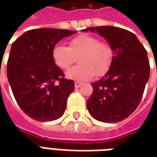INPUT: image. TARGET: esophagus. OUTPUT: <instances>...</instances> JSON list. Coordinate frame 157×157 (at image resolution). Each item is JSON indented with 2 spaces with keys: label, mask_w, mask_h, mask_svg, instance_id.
Here are the masks:
<instances>
[{
  "label": "esophagus",
  "mask_w": 157,
  "mask_h": 157,
  "mask_svg": "<svg viewBox=\"0 0 157 157\" xmlns=\"http://www.w3.org/2000/svg\"><path fill=\"white\" fill-rule=\"evenodd\" d=\"M82 85V82H75V88H79Z\"/></svg>",
  "instance_id": "1"
}]
</instances>
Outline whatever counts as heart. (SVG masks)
Listing matches in <instances>:
<instances>
[{
    "label": "heart",
    "mask_w": 157,
    "mask_h": 157,
    "mask_svg": "<svg viewBox=\"0 0 157 157\" xmlns=\"http://www.w3.org/2000/svg\"><path fill=\"white\" fill-rule=\"evenodd\" d=\"M78 57L80 64L67 71L68 78L86 81L100 75L109 70L113 59V48L109 43L99 41L95 36L83 33L69 42L68 47L56 44L53 48L52 57L55 65L63 71L68 70Z\"/></svg>",
    "instance_id": "1"
}]
</instances>
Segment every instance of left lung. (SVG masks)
I'll return each instance as SVG.
<instances>
[{"label": "left lung", "mask_w": 157, "mask_h": 157, "mask_svg": "<svg viewBox=\"0 0 157 157\" xmlns=\"http://www.w3.org/2000/svg\"><path fill=\"white\" fill-rule=\"evenodd\" d=\"M82 31L97 32L108 40L113 52L109 71L92 83L93 92L86 102L87 109L98 121H122L135 112L141 101L150 77L147 51L126 29L101 26Z\"/></svg>", "instance_id": "left-lung-1"}]
</instances>
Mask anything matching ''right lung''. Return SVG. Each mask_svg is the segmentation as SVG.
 I'll list each match as a JSON object with an SVG mask.
<instances>
[{"mask_svg": "<svg viewBox=\"0 0 157 157\" xmlns=\"http://www.w3.org/2000/svg\"><path fill=\"white\" fill-rule=\"evenodd\" d=\"M75 33L58 29H32L12 43L7 78L17 104L33 119L52 121L65 113L75 83L65 78L55 65L52 51L59 41Z\"/></svg>", "mask_w": 157, "mask_h": 157, "instance_id": "add662e5", "label": "right lung"}]
</instances>
